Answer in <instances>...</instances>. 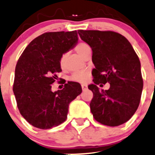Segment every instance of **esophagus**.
Masks as SVG:
<instances>
[{
	"label": "esophagus",
	"mask_w": 155,
	"mask_h": 155,
	"mask_svg": "<svg viewBox=\"0 0 155 155\" xmlns=\"http://www.w3.org/2000/svg\"><path fill=\"white\" fill-rule=\"evenodd\" d=\"M81 87H82L83 90H84V89H86L87 88V86L85 85V84H82V85H81Z\"/></svg>",
	"instance_id": "obj_1"
}]
</instances>
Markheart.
Here are the masks:
<instances>
[{
	"label": "heart",
	"mask_w": 155,
	"mask_h": 155,
	"mask_svg": "<svg viewBox=\"0 0 155 155\" xmlns=\"http://www.w3.org/2000/svg\"><path fill=\"white\" fill-rule=\"evenodd\" d=\"M87 48H89L88 45L86 43L81 42L78 45L75 47V51L78 52V54L84 57V54H85L86 50ZM60 66L61 68H64L66 65V54H63L61 57L60 58ZM89 75H90V72L88 70H84V71H75L71 74L70 79L74 82H79V83H85L89 79Z\"/></svg>",
	"instance_id": "b5f03b06"
}]
</instances>
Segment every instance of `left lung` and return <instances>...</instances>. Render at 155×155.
I'll list each match as a JSON object with an SVG mask.
<instances>
[{"label": "left lung", "instance_id": "obj_1", "mask_svg": "<svg viewBox=\"0 0 155 155\" xmlns=\"http://www.w3.org/2000/svg\"><path fill=\"white\" fill-rule=\"evenodd\" d=\"M78 32L92 50L94 84L88 88L93 92L89 106L94 119L111 127L124 124L136 112L141 98L143 81L138 56L125 36L116 32ZM106 82L110 89L100 91L97 85Z\"/></svg>", "mask_w": 155, "mask_h": 155}]
</instances>
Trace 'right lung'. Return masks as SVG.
Instances as JSON below:
<instances>
[{
	"instance_id": "add662e5",
	"label": "right lung",
	"mask_w": 155,
	"mask_h": 155,
	"mask_svg": "<svg viewBox=\"0 0 155 155\" xmlns=\"http://www.w3.org/2000/svg\"><path fill=\"white\" fill-rule=\"evenodd\" d=\"M77 30L48 32L30 42L15 66L13 92L19 112L30 125L49 129L66 120L70 102L82 92L81 85L68 82L51 91L60 58L78 43Z\"/></svg>"
}]
</instances>
